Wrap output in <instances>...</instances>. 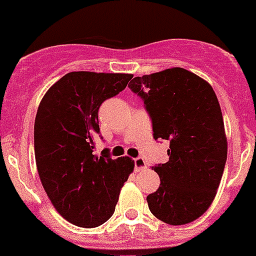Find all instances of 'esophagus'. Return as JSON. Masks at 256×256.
<instances>
[{
	"mask_svg": "<svg viewBox=\"0 0 256 256\" xmlns=\"http://www.w3.org/2000/svg\"><path fill=\"white\" fill-rule=\"evenodd\" d=\"M144 168H147V164L146 161H144V158H142V157H137V158H134V170L142 171L144 170Z\"/></svg>",
	"mask_w": 256,
	"mask_h": 256,
	"instance_id": "esophagus-1",
	"label": "esophagus"
}]
</instances>
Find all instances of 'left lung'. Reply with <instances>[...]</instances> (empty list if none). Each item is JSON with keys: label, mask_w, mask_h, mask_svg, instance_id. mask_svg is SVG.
Segmentation results:
<instances>
[{"label": "left lung", "mask_w": 256, "mask_h": 256, "mask_svg": "<svg viewBox=\"0 0 256 256\" xmlns=\"http://www.w3.org/2000/svg\"><path fill=\"white\" fill-rule=\"evenodd\" d=\"M130 88L142 98L154 138L170 140L168 161L154 170L160 186L147 196L152 214L178 226L196 221L212 204L227 158V138L212 86L174 67L134 77Z\"/></svg>", "instance_id": "left-lung-1"}]
</instances>
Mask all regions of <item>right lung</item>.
Instances as JSON below:
<instances>
[{
	"instance_id": "1",
	"label": "right lung",
	"mask_w": 256,
	"mask_h": 256,
	"mask_svg": "<svg viewBox=\"0 0 256 256\" xmlns=\"http://www.w3.org/2000/svg\"><path fill=\"white\" fill-rule=\"evenodd\" d=\"M130 74L70 72L43 96L34 124V150L42 185L57 212L92 228L116 210L119 193L134 168L128 156L94 154L100 133L99 108L126 88Z\"/></svg>"
}]
</instances>
